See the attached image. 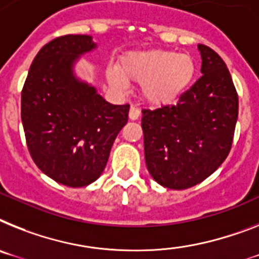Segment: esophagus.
Returning <instances> with one entry per match:
<instances>
[{"mask_svg":"<svg viewBox=\"0 0 259 259\" xmlns=\"http://www.w3.org/2000/svg\"><path fill=\"white\" fill-rule=\"evenodd\" d=\"M140 116H141V110L138 109V108H137V106H132V108H130V112H129V118L130 119H138L140 118Z\"/></svg>","mask_w":259,"mask_h":259,"instance_id":"obj_1","label":"esophagus"}]
</instances>
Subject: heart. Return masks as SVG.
Wrapping results in <instances>:
<instances>
[{"instance_id": "obj_1", "label": "heart", "mask_w": 259, "mask_h": 259, "mask_svg": "<svg viewBox=\"0 0 259 259\" xmlns=\"http://www.w3.org/2000/svg\"><path fill=\"white\" fill-rule=\"evenodd\" d=\"M108 81L123 91L127 81L141 84V93L147 103L164 105L178 99L190 85L195 75L191 56L166 50L127 52L117 67L108 69Z\"/></svg>"}]
</instances>
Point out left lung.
I'll return each instance as SVG.
<instances>
[{
    "label": "left lung",
    "mask_w": 259,
    "mask_h": 259,
    "mask_svg": "<svg viewBox=\"0 0 259 259\" xmlns=\"http://www.w3.org/2000/svg\"><path fill=\"white\" fill-rule=\"evenodd\" d=\"M201 73L175 105L142 109L145 159L160 186L186 190L227 159L238 117V95L217 52L199 45Z\"/></svg>",
    "instance_id": "left-lung-1"
}]
</instances>
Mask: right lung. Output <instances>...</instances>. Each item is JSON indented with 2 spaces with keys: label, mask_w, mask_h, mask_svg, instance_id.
I'll list each match as a JSON object with an SVG mask.
<instances>
[{
  "label": "right lung",
  "mask_w": 259,
  "mask_h": 259,
  "mask_svg": "<svg viewBox=\"0 0 259 259\" xmlns=\"http://www.w3.org/2000/svg\"><path fill=\"white\" fill-rule=\"evenodd\" d=\"M95 46L89 35L52 39L36 54L22 88L30 155L42 172L68 187L88 186L103 174L129 117V104H109L73 76L75 60Z\"/></svg>",
  "instance_id": "right-lung-1"
}]
</instances>
